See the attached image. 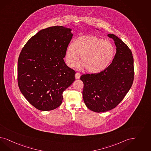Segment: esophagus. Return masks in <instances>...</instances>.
I'll use <instances>...</instances> for the list:
<instances>
[{
  "label": "esophagus",
  "instance_id": "1",
  "mask_svg": "<svg viewBox=\"0 0 151 151\" xmlns=\"http://www.w3.org/2000/svg\"><path fill=\"white\" fill-rule=\"evenodd\" d=\"M80 76H81V74L80 73H76V74H75V78H76V79H79Z\"/></svg>",
  "mask_w": 151,
  "mask_h": 151
}]
</instances>
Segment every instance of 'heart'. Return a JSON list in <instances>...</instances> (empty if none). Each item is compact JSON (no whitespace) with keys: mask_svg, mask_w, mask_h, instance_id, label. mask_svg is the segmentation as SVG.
I'll list each match as a JSON object with an SVG mask.
<instances>
[{"mask_svg":"<svg viewBox=\"0 0 151 151\" xmlns=\"http://www.w3.org/2000/svg\"><path fill=\"white\" fill-rule=\"evenodd\" d=\"M115 54V48L109 41L95 36L83 35L78 37L74 43L66 50V61L70 68L75 66L80 56L78 69L85 68L88 73H100L109 66Z\"/></svg>","mask_w":151,"mask_h":151,"instance_id":"obj_1","label":"heart"}]
</instances>
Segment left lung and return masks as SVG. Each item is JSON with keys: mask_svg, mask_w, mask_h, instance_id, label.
<instances>
[{"mask_svg": "<svg viewBox=\"0 0 151 151\" xmlns=\"http://www.w3.org/2000/svg\"><path fill=\"white\" fill-rule=\"evenodd\" d=\"M99 30L98 29H97ZM116 54L111 63L100 73L83 75V96L88 108L96 113L114 109L124 99L134 80V60L127 45L113 34Z\"/></svg>", "mask_w": 151, "mask_h": 151, "instance_id": "8db88e82", "label": "left lung"}]
</instances>
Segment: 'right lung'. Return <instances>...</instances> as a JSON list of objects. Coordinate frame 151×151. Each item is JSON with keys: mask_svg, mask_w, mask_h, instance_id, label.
Listing matches in <instances>:
<instances>
[{"mask_svg": "<svg viewBox=\"0 0 151 151\" xmlns=\"http://www.w3.org/2000/svg\"><path fill=\"white\" fill-rule=\"evenodd\" d=\"M73 34L71 29L53 26L28 41L18 61L21 93L37 109L52 110L63 102V92L75 81V71L63 60Z\"/></svg>", "mask_w": 151, "mask_h": 151, "instance_id": "add662e5", "label": "right lung"}]
</instances>
